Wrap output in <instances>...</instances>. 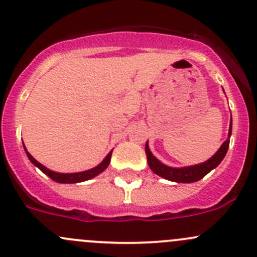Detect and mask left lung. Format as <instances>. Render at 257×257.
Returning <instances> with one entry per match:
<instances>
[{
	"label": "left lung",
	"mask_w": 257,
	"mask_h": 257,
	"mask_svg": "<svg viewBox=\"0 0 257 257\" xmlns=\"http://www.w3.org/2000/svg\"><path fill=\"white\" fill-rule=\"evenodd\" d=\"M230 135H231V121H230V128L229 135H227V140L221 145L220 148L218 150V152H216L210 160H208L207 162L186 168H172L168 167V166H165L163 163H161L160 161L151 153L146 142L145 150H146L148 166H150V168L152 169L157 176L163 177V178L168 179V181L178 182V183H192V182H197L199 181V179H202L205 174H208L211 169L215 168L216 166L223 161V158L225 157L227 148H229Z\"/></svg>",
	"instance_id": "obj_1"
}]
</instances>
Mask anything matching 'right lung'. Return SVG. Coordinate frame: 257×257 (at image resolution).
I'll return each instance as SVG.
<instances>
[{"label":"right lung","mask_w":257,"mask_h":257,"mask_svg":"<svg viewBox=\"0 0 257 257\" xmlns=\"http://www.w3.org/2000/svg\"><path fill=\"white\" fill-rule=\"evenodd\" d=\"M26 153H27V156H28V158H30L31 162L33 163L34 166H37V167L41 169L44 174H47V176H48L49 178H52L54 182H58V183H78V182L88 181V179L97 176L99 173H101L104 169H106V167L109 166V163H110L111 153H112V151H111L109 155L104 158V161H102L99 166H96L95 168L89 169V171L79 172V173H57V172H52V171H49L48 168L44 167L43 165H41L39 162H37V161L30 155V152H27V150H26Z\"/></svg>","instance_id":"right-lung-1"}]
</instances>
